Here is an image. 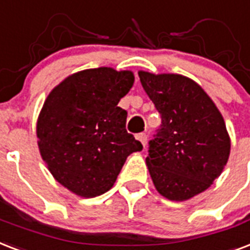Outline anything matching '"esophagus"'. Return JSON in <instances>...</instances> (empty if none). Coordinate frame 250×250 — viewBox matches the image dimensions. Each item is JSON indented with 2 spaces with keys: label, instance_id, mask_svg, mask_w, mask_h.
<instances>
[{
  "label": "esophagus",
  "instance_id": "1",
  "mask_svg": "<svg viewBox=\"0 0 250 250\" xmlns=\"http://www.w3.org/2000/svg\"><path fill=\"white\" fill-rule=\"evenodd\" d=\"M137 139H138L139 142L142 143V146H143V147L146 146V143H147V135L145 134V133H139V134H137Z\"/></svg>",
  "mask_w": 250,
  "mask_h": 250
}]
</instances>
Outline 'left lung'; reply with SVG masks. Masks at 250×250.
<instances>
[{
	"mask_svg": "<svg viewBox=\"0 0 250 250\" xmlns=\"http://www.w3.org/2000/svg\"><path fill=\"white\" fill-rule=\"evenodd\" d=\"M162 125L148 142L146 164L156 190L187 201L206 190L227 164L231 141L210 96L180 74L138 73Z\"/></svg>",
	"mask_w": 250,
	"mask_h": 250,
	"instance_id": "1",
	"label": "left lung"
}]
</instances>
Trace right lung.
I'll use <instances>...</instances> for the list:
<instances>
[{
  "label": "right lung",
  "mask_w": 250,
  "mask_h": 250,
  "mask_svg": "<svg viewBox=\"0 0 250 250\" xmlns=\"http://www.w3.org/2000/svg\"><path fill=\"white\" fill-rule=\"evenodd\" d=\"M133 83L129 70L87 69L48 95L36 125L39 150L53 177L77 195L109 190L127 156L142 150L117 105Z\"/></svg>",
  "instance_id": "1"
}]
</instances>
